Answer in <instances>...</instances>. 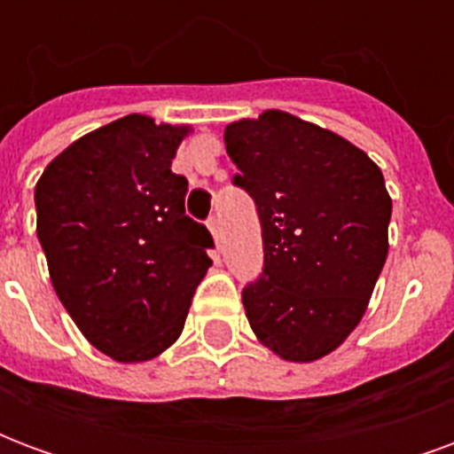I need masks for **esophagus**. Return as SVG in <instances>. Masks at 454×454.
Segmentation results:
<instances>
[{"instance_id":"esophagus-1","label":"esophagus","mask_w":454,"mask_h":454,"mask_svg":"<svg viewBox=\"0 0 454 454\" xmlns=\"http://www.w3.org/2000/svg\"><path fill=\"white\" fill-rule=\"evenodd\" d=\"M208 231H211V236L216 240V246L221 247V243H223V231H221V218H218L216 214L208 218Z\"/></svg>"}]
</instances>
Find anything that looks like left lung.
Masks as SVG:
<instances>
[{
	"label": "left lung",
	"mask_w": 454,
	"mask_h": 454,
	"mask_svg": "<svg viewBox=\"0 0 454 454\" xmlns=\"http://www.w3.org/2000/svg\"><path fill=\"white\" fill-rule=\"evenodd\" d=\"M226 150L262 226V272L243 286L250 328L285 360H318L360 324L387 260L381 169L285 112L231 123Z\"/></svg>",
	"instance_id": "1"
}]
</instances>
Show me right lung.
Segmentation results:
<instances>
[{
  "label": "right lung",
  "instance_id": "right-lung-1",
  "mask_svg": "<svg viewBox=\"0 0 454 454\" xmlns=\"http://www.w3.org/2000/svg\"><path fill=\"white\" fill-rule=\"evenodd\" d=\"M184 133L130 114L74 140L35 184L55 294L119 362L150 360L177 340L211 267L214 238L184 214L187 179L169 169Z\"/></svg>",
  "mask_w": 454,
  "mask_h": 454
}]
</instances>
